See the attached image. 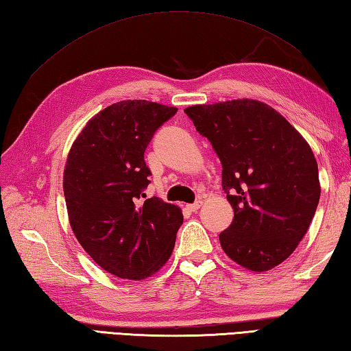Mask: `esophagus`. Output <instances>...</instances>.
<instances>
[{
    "mask_svg": "<svg viewBox=\"0 0 351 351\" xmlns=\"http://www.w3.org/2000/svg\"><path fill=\"white\" fill-rule=\"evenodd\" d=\"M201 205H202V201H201V199H197V201H195L193 204H189L187 208H189L190 211H196V210L201 208Z\"/></svg>",
    "mask_w": 351,
    "mask_h": 351,
    "instance_id": "esophagus-1",
    "label": "esophagus"
}]
</instances>
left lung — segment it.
<instances>
[{
  "label": "left lung",
  "mask_w": 351,
  "mask_h": 351,
  "mask_svg": "<svg viewBox=\"0 0 351 351\" xmlns=\"http://www.w3.org/2000/svg\"><path fill=\"white\" fill-rule=\"evenodd\" d=\"M184 112L222 164V189L234 208L231 225L219 234L226 256L256 272L285 262L319 202L311 146L283 115L257 100L196 105Z\"/></svg>",
  "instance_id": "obj_1"
}]
</instances>
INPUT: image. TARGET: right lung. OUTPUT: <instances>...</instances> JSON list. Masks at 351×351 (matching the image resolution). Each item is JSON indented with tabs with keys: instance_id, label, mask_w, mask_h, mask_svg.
I'll use <instances>...</instances> for the list:
<instances>
[{
	"instance_id": "add662e5",
	"label": "right lung",
	"mask_w": 351,
	"mask_h": 351,
	"mask_svg": "<svg viewBox=\"0 0 351 351\" xmlns=\"http://www.w3.org/2000/svg\"><path fill=\"white\" fill-rule=\"evenodd\" d=\"M176 108L123 100L88 121L68 154L64 195L74 236L112 276L143 280L173 251L182 213L146 197L150 169L144 152Z\"/></svg>"
}]
</instances>
